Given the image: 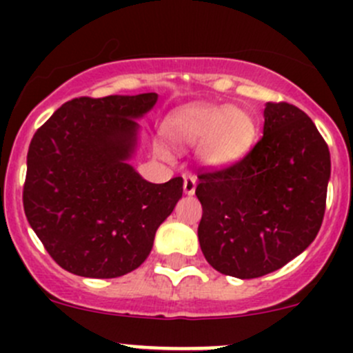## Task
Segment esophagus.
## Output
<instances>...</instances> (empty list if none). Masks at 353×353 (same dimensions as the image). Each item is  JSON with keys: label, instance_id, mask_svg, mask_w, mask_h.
Here are the masks:
<instances>
[{"label": "esophagus", "instance_id": "obj_1", "mask_svg": "<svg viewBox=\"0 0 353 353\" xmlns=\"http://www.w3.org/2000/svg\"><path fill=\"white\" fill-rule=\"evenodd\" d=\"M184 193L186 194H194V190H196V177L194 176H184Z\"/></svg>", "mask_w": 353, "mask_h": 353}]
</instances>
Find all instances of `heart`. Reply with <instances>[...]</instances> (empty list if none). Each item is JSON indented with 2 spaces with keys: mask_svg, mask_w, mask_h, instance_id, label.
<instances>
[{
  "mask_svg": "<svg viewBox=\"0 0 353 353\" xmlns=\"http://www.w3.org/2000/svg\"><path fill=\"white\" fill-rule=\"evenodd\" d=\"M165 134L179 150L199 145L201 162L223 169L239 162L251 150L256 123L243 109L194 104L176 110L167 119Z\"/></svg>",
  "mask_w": 353,
  "mask_h": 353,
  "instance_id": "obj_1",
  "label": "heart"
}]
</instances>
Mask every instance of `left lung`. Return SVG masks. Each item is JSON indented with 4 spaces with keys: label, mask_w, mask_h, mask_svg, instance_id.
Segmentation results:
<instances>
[{
    "label": "left lung",
    "mask_w": 353,
    "mask_h": 353,
    "mask_svg": "<svg viewBox=\"0 0 353 353\" xmlns=\"http://www.w3.org/2000/svg\"><path fill=\"white\" fill-rule=\"evenodd\" d=\"M330 172L328 145L311 117L287 102H268L263 137L249 154L198 174L206 261L236 279L287 265L321 229Z\"/></svg>",
    "instance_id": "8db88e82"
}]
</instances>
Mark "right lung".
Instances as JSON below:
<instances>
[{"label": "right lung", "instance_id": "1", "mask_svg": "<svg viewBox=\"0 0 353 353\" xmlns=\"http://www.w3.org/2000/svg\"><path fill=\"white\" fill-rule=\"evenodd\" d=\"M157 99L154 92L71 99L35 131L23 210L66 272L116 279L137 270L183 196V177L154 184L128 163L137 148V119Z\"/></svg>", "mask_w": 353, "mask_h": 353}]
</instances>
